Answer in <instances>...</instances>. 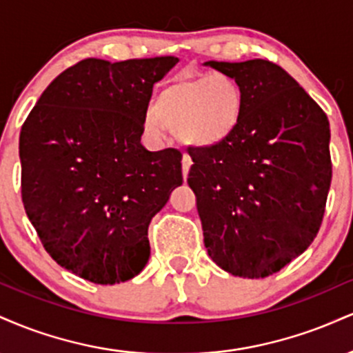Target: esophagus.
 Instances as JSON below:
<instances>
[{
	"instance_id": "34e87169",
	"label": "esophagus",
	"mask_w": 353,
	"mask_h": 353,
	"mask_svg": "<svg viewBox=\"0 0 353 353\" xmlns=\"http://www.w3.org/2000/svg\"><path fill=\"white\" fill-rule=\"evenodd\" d=\"M190 164H192V161H190V157L188 156V154H184V156H182V176H184V179L188 177Z\"/></svg>"
}]
</instances>
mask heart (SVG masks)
I'll list each match as a JSON object with an SVG mask.
<instances>
[{
	"label": "heart",
	"mask_w": 353,
	"mask_h": 353,
	"mask_svg": "<svg viewBox=\"0 0 353 353\" xmlns=\"http://www.w3.org/2000/svg\"><path fill=\"white\" fill-rule=\"evenodd\" d=\"M242 112L244 91L230 76L177 78L157 94L148 125L157 131L163 123L171 131H179L184 143L216 148L237 131Z\"/></svg>",
	"instance_id": "obj_1"
}]
</instances>
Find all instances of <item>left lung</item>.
I'll return each mask as SVG.
<instances>
[{"label":"left lung","instance_id":"obj_1","mask_svg":"<svg viewBox=\"0 0 353 353\" xmlns=\"http://www.w3.org/2000/svg\"><path fill=\"white\" fill-rule=\"evenodd\" d=\"M244 91L241 124L216 148H189V188L205 249L225 272L269 277L322 225L332 181L327 114L269 59L205 63Z\"/></svg>","mask_w":353,"mask_h":353}]
</instances>
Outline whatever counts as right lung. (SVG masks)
Masks as SVG:
<instances>
[{
    "instance_id": "1",
    "label": "right lung",
    "mask_w": 353,
    "mask_h": 353,
    "mask_svg": "<svg viewBox=\"0 0 353 353\" xmlns=\"http://www.w3.org/2000/svg\"><path fill=\"white\" fill-rule=\"evenodd\" d=\"M174 56L89 58L44 89L19 134L21 199L46 252L101 285L148 264V228L182 184V154L141 144L152 86Z\"/></svg>"
}]
</instances>
